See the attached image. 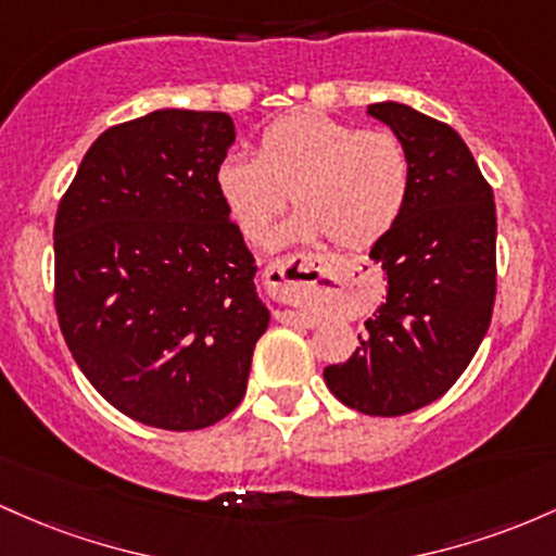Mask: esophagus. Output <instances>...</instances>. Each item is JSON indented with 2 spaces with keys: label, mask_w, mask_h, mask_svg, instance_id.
<instances>
[{
  "label": "esophagus",
  "mask_w": 556,
  "mask_h": 556,
  "mask_svg": "<svg viewBox=\"0 0 556 556\" xmlns=\"http://www.w3.org/2000/svg\"><path fill=\"white\" fill-rule=\"evenodd\" d=\"M330 265L333 262L323 254H283L265 267V286L273 299L296 304L312 294L317 278L326 276ZM289 320L309 323V317H304L302 312H289Z\"/></svg>",
  "instance_id": "esophagus-1"
}]
</instances>
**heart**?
I'll return each instance as SVG.
<instances>
[{
    "label": "heart",
    "instance_id": "heart-1",
    "mask_svg": "<svg viewBox=\"0 0 556 556\" xmlns=\"http://www.w3.org/2000/svg\"><path fill=\"white\" fill-rule=\"evenodd\" d=\"M413 162L389 128L291 112L262 128L254 160L230 154L217 165L215 189L233 226L262 244L286 199L299 215L280 239L326 236L339 249H365L402 217Z\"/></svg>",
    "mask_w": 556,
    "mask_h": 556
}]
</instances>
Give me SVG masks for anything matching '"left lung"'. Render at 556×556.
Masks as SVG:
<instances>
[{"instance_id": "8db88e82", "label": "left lung", "mask_w": 556, "mask_h": 556, "mask_svg": "<svg viewBox=\"0 0 556 556\" xmlns=\"http://www.w3.org/2000/svg\"><path fill=\"white\" fill-rule=\"evenodd\" d=\"M367 112L404 141L413 186L396 226L370 249L389 276L386 302L365 323L357 352L323 376L346 407L396 417L444 396L491 326L496 207L452 126L396 102Z\"/></svg>"}]
</instances>
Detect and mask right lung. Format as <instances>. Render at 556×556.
Segmentation results:
<instances>
[{"instance_id":"right-lung-1","label":"right lung","mask_w":556,"mask_h":556,"mask_svg":"<svg viewBox=\"0 0 556 556\" xmlns=\"http://www.w3.org/2000/svg\"><path fill=\"white\" fill-rule=\"evenodd\" d=\"M233 139L226 112H149L104 130L60 199V330L93 389L143 426L233 413L270 320L215 189Z\"/></svg>"}]
</instances>
